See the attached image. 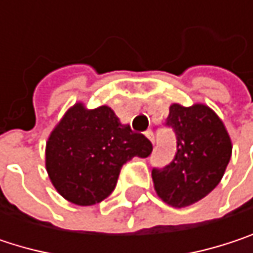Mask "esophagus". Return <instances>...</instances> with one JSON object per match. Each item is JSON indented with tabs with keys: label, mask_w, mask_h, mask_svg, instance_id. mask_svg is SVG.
<instances>
[{
	"label": "esophagus",
	"mask_w": 253,
	"mask_h": 253,
	"mask_svg": "<svg viewBox=\"0 0 253 253\" xmlns=\"http://www.w3.org/2000/svg\"><path fill=\"white\" fill-rule=\"evenodd\" d=\"M145 136L154 143V133H152V130H146V131H145Z\"/></svg>",
	"instance_id": "esophagus-1"
}]
</instances>
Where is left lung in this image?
I'll return each mask as SVG.
<instances>
[{
  "mask_svg": "<svg viewBox=\"0 0 253 253\" xmlns=\"http://www.w3.org/2000/svg\"><path fill=\"white\" fill-rule=\"evenodd\" d=\"M166 126L176 133L177 152L164 169H152L154 187L166 204L183 208L220 183L231 157V140L220 117L204 104H173Z\"/></svg>",
  "mask_w": 253,
  "mask_h": 253,
  "instance_id": "8db88e82",
  "label": "left lung"
}]
</instances>
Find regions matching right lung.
Listing matches in <instances>:
<instances>
[{"label":"right lung","instance_id":"right-lung-1","mask_svg":"<svg viewBox=\"0 0 253 253\" xmlns=\"http://www.w3.org/2000/svg\"><path fill=\"white\" fill-rule=\"evenodd\" d=\"M151 152L152 143L122 125L110 107L87 110L79 102L49 134L45 166L63 198L87 207L111 195L127 161Z\"/></svg>","mask_w":253,"mask_h":253}]
</instances>
